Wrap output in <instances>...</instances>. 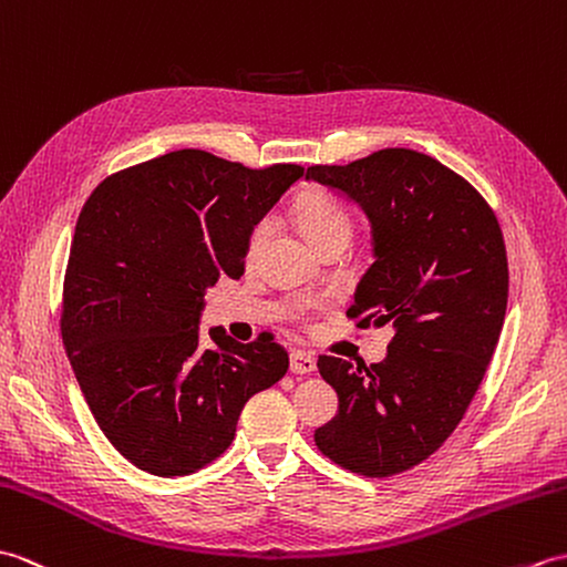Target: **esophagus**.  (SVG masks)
I'll list each match as a JSON object with an SVG mask.
<instances>
[{
	"label": "esophagus",
	"mask_w": 567,
	"mask_h": 567,
	"mask_svg": "<svg viewBox=\"0 0 567 567\" xmlns=\"http://www.w3.org/2000/svg\"><path fill=\"white\" fill-rule=\"evenodd\" d=\"M291 371L298 375H306L316 371V357L310 354V351L303 349H296L291 354Z\"/></svg>",
	"instance_id": "34e87169"
}]
</instances>
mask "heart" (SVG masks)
<instances>
[{
  "label": "heart",
  "instance_id": "obj_1",
  "mask_svg": "<svg viewBox=\"0 0 567 567\" xmlns=\"http://www.w3.org/2000/svg\"><path fill=\"white\" fill-rule=\"evenodd\" d=\"M296 220L300 233L306 235V240L320 249L334 237H349L351 235V220L344 213V208L332 200L330 196L312 192L298 200L296 206ZM269 223L261 220L249 237V255H255L257 247L261 245L264 235H267Z\"/></svg>",
  "mask_w": 567,
  "mask_h": 567
}]
</instances>
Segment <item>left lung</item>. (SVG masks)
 Segmentation results:
<instances>
[{"mask_svg":"<svg viewBox=\"0 0 567 567\" xmlns=\"http://www.w3.org/2000/svg\"><path fill=\"white\" fill-rule=\"evenodd\" d=\"M306 177L339 188L371 220L375 259L347 318L395 330L381 363L318 359L339 410L316 444L367 477L410 471L456 430L497 347L509 288L499 223L461 174L405 147Z\"/></svg>","mask_w":567,"mask_h":567,"instance_id":"8db88e82","label":"left lung"}]
</instances>
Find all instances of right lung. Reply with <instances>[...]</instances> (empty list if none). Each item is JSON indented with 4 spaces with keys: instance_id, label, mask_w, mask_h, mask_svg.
<instances>
[{
    "instance_id": "obj_1",
    "label": "right lung",
    "mask_w": 567,
    "mask_h": 567,
    "mask_svg": "<svg viewBox=\"0 0 567 567\" xmlns=\"http://www.w3.org/2000/svg\"><path fill=\"white\" fill-rule=\"evenodd\" d=\"M300 165L249 169L177 150L111 174L80 213L60 332L96 424L118 454L159 477L188 475L235 439L245 402L279 383L288 351L220 327L200 347L206 288L240 279L255 225Z\"/></svg>"
}]
</instances>
